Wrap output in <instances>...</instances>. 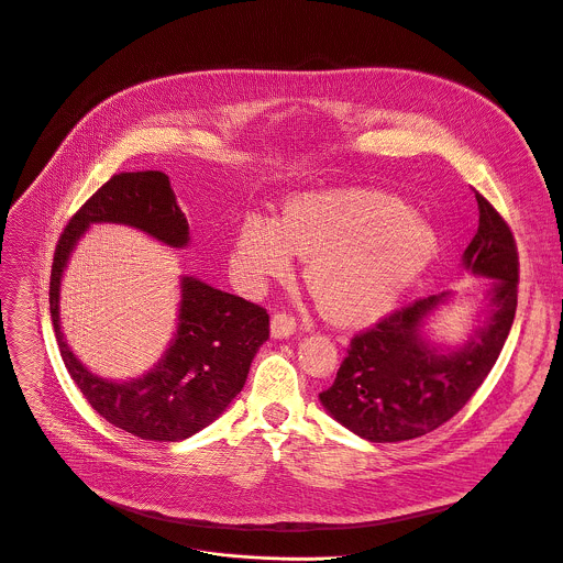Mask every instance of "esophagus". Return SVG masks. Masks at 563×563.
<instances>
[{"label": "esophagus", "instance_id": "34e87169", "mask_svg": "<svg viewBox=\"0 0 563 563\" xmlns=\"http://www.w3.org/2000/svg\"><path fill=\"white\" fill-rule=\"evenodd\" d=\"M296 332V318L287 311H278L272 316V336L274 339H289Z\"/></svg>", "mask_w": 563, "mask_h": 563}]
</instances>
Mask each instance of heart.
<instances>
[{"mask_svg":"<svg viewBox=\"0 0 563 563\" xmlns=\"http://www.w3.org/2000/svg\"><path fill=\"white\" fill-rule=\"evenodd\" d=\"M434 252V229L417 211L378 191L334 189L291 198L278 220L243 218L231 267L240 283L261 287L285 278L298 254L307 258L305 280L325 316L358 325L404 296Z\"/></svg>","mask_w":563,"mask_h":563,"instance_id":"b5f03b06","label":"heart"}]
</instances>
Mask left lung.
Masks as SVG:
<instances>
[{
	"label": "left lung",
	"mask_w": 563,
	"mask_h": 563,
	"mask_svg": "<svg viewBox=\"0 0 563 563\" xmlns=\"http://www.w3.org/2000/svg\"><path fill=\"white\" fill-rule=\"evenodd\" d=\"M476 202L478 229L461 265L490 283L467 341L443 347L426 334L452 291L421 298L354 336L334 385L318 394L328 415L361 439L396 443L437 430L467 404L504 350L517 311V245L497 209L481 194Z\"/></svg>",
	"instance_id": "left-lung-1"
}]
</instances>
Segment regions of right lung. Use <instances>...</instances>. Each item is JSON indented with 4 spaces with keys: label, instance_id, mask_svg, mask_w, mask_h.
<instances>
[{
    "label": "right lung",
    "instance_id": "right-lung-1",
    "mask_svg": "<svg viewBox=\"0 0 563 563\" xmlns=\"http://www.w3.org/2000/svg\"><path fill=\"white\" fill-rule=\"evenodd\" d=\"M140 229L174 250L189 245V222L163 172L113 176L59 235L51 269V318L62 361L91 408L111 426L144 441H183L213 423L245 387L258 347L269 339V313L200 278H180L174 339L148 372L129 380L93 374L68 347L59 323L62 276L91 224Z\"/></svg>",
    "mask_w": 563,
    "mask_h": 563
}]
</instances>
